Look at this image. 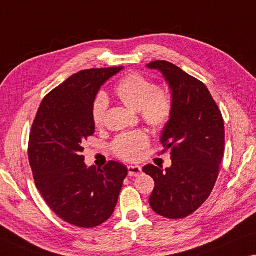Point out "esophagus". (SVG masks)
Segmentation results:
<instances>
[{
    "mask_svg": "<svg viewBox=\"0 0 256 256\" xmlns=\"http://www.w3.org/2000/svg\"><path fill=\"white\" fill-rule=\"evenodd\" d=\"M142 172V167L140 166H128V175L132 176V178H136Z\"/></svg>",
    "mask_w": 256,
    "mask_h": 256,
    "instance_id": "34e87169",
    "label": "esophagus"
}]
</instances>
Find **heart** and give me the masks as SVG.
I'll return each mask as SVG.
<instances>
[{
    "label": "heart",
    "mask_w": 256,
    "mask_h": 256,
    "mask_svg": "<svg viewBox=\"0 0 256 256\" xmlns=\"http://www.w3.org/2000/svg\"><path fill=\"white\" fill-rule=\"evenodd\" d=\"M114 94L124 105L140 112V119L153 132H161L170 122L172 116L170 96L164 89L156 87L143 74L132 72L121 78L114 87ZM108 108V96L104 92H98L92 104V121L97 128L104 124ZM148 145L150 137L148 134L135 130L118 136L113 140L111 150L119 159L137 161Z\"/></svg>",
    "instance_id": "obj_1"
}]
</instances>
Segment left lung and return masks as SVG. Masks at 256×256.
Listing matches in <instances>:
<instances>
[{
    "label": "left lung",
    "mask_w": 256,
    "mask_h": 256,
    "mask_svg": "<svg viewBox=\"0 0 256 256\" xmlns=\"http://www.w3.org/2000/svg\"><path fill=\"white\" fill-rule=\"evenodd\" d=\"M166 78L172 96L170 122L161 134L172 167L166 170L148 164L145 174L154 180L152 210L178 220L191 215L213 191L224 153V121L210 90L194 76L166 60L148 64Z\"/></svg>",
    "instance_id": "left-lung-1"
}]
</instances>
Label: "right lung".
I'll use <instances>...</instances> for the list:
<instances>
[{
    "label": "right lung",
    "instance_id": "right-lung-1",
    "mask_svg": "<svg viewBox=\"0 0 256 256\" xmlns=\"http://www.w3.org/2000/svg\"><path fill=\"white\" fill-rule=\"evenodd\" d=\"M124 68L73 74L43 98L30 129L28 159L35 186L54 214L95 228L111 218L128 169L116 161L87 168L84 144L95 132L92 104L100 86Z\"/></svg>",
    "mask_w": 256,
    "mask_h": 256
}]
</instances>
